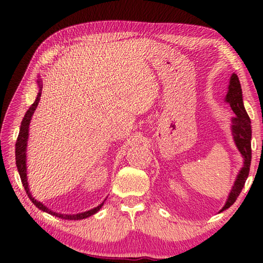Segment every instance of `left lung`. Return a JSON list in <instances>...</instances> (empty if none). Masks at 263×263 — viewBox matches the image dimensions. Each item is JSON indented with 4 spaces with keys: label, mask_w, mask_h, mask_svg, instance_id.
<instances>
[{
    "label": "left lung",
    "mask_w": 263,
    "mask_h": 263,
    "mask_svg": "<svg viewBox=\"0 0 263 263\" xmlns=\"http://www.w3.org/2000/svg\"><path fill=\"white\" fill-rule=\"evenodd\" d=\"M226 102H229L231 108H232L233 112L237 117L233 118V125H232V133L233 138L237 145L240 153L242 154L243 158V167L240 171L237 180L234 182V185L231 194L229 196V199L226 201L224 208L221 211L229 209L232 204L237 201L238 196L241 193V190L246 182L248 174H249V167H251V160H252V148H251V139H252V130H251V119H249L248 115L245 110V106L242 103V90L241 86H240L239 78L237 74H233L230 80L229 86V92L226 95Z\"/></svg>",
    "instance_id": "1"
}]
</instances>
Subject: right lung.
I'll return each instance as SVG.
<instances>
[{"label":"right lung","instance_id":"add662e5","mask_svg":"<svg viewBox=\"0 0 263 263\" xmlns=\"http://www.w3.org/2000/svg\"><path fill=\"white\" fill-rule=\"evenodd\" d=\"M37 82L39 84V91H38L37 99H35V101L33 102V104L30 106L29 110L26 111V114L24 116L23 121H22V124H21L20 135H18V137H17V141H16V149H15L16 166H17V169H18L22 183H23L24 189L26 191V194H28L29 198L31 199V202H32L38 209H41L42 211H45L47 213H50V215H53V216H55V217L64 218V219H69V220L84 219V218H87L89 216H92V215H94V213H96L97 211H99L100 209L102 208V205H103V203L100 204V205L97 206V208L91 209V210L86 211V212L78 213V215H61V213H57V212L51 211L50 209H47L45 205H44V204H42L41 202H38L37 199H34L32 196H31V193H30V190H29L28 179H26V159H25L26 158V154H25V151H26V142H28V137H29V125H30L31 117H32V115L34 112L35 108H37V105L39 103V100H41V96H42L43 84L41 82V79H39Z\"/></svg>","mask_w":263,"mask_h":263}]
</instances>
